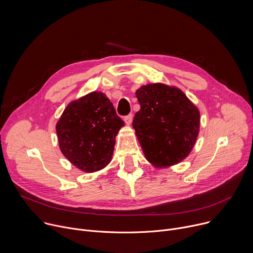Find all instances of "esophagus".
Masks as SVG:
<instances>
[{"label": "esophagus", "instance_id": "obj_1", "mask_svg": "<svg viewBox=\"0 0 253 253\" xmlns=\"http://www.w3.org/2000/svg\"><path fill=\"white\" fill-rule=\"evenodd\" d=\"M132 120H133V114H129L124 117V121L127 125H130L132 123Z\"/></svg>", "mask_w": 253, "mask_h": 253}]
</instances>
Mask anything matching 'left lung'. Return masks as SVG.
Here are the masks:
<instances>
[{
  "label": "left lung",
  "mask_w": 253,
  "mask_h": 253,
  "mask_svg": "<svg viewBox=\"0 0 253 253\" xmlns=\"http://www.w3.org/2000/svg\"><path fill=\"white\" fill-rule=\"evenodd\" d=\"M140 110L132 126L146 159L156 167L177 164L190 153L199 133L200 114L178 88L148 84L136 91Z\"/></svg>",
  "instance_id": "obj_1"
}]
</instances>
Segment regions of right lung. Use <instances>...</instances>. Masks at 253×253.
I'll list each match as a JSON object with an SVG mask.
<instances>
[{"mask_svg":"<svg viewBox=\"0 0 253 253\" xmlns=\"http://www.w3.org/2000/svg\"><path fill=\"white\" fill-rule=\"evenodd\" d=\"M123 125L106 95L92 92L64 110L56 125L60 149L80 170L98 171L111 161L115 138Z\"/></svg>","mask_w":253,"mask_h":253,"instance_id":"1","label":"right lung"}]
</instances>
